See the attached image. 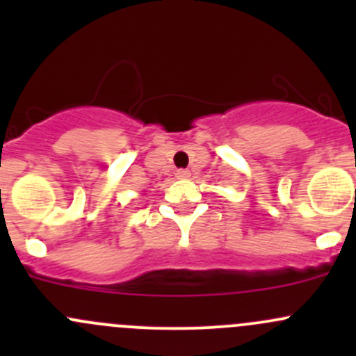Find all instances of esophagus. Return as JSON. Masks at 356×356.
Returning a JSON list of instances; mask_svg holds the SVG:
<instances>
[{
    "label": "esophagus",
    "instance_id": "esophagus-1",
    "mask_svg": "<svg viewBox=\"0 0 356 356\" xmlns=\"http://www.w3.org/2000/svg\"><path fill=\"white\" fill-rule=\"evenodd\" d=\"M175 175H177V179H186L189 177V170H186V168H179V170L175 172Z\"/></svg>",
    "mask_w": 356,
    "mask_h": 356
}]
</instances>
